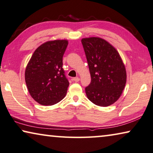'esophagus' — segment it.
<instances>
[{"label":"esophagus","instance_id":"1","mask_svg":"<svg viewBox=\"0 0 153 153\" xmlns=\"http://www.w3.org/2000/svg\"><path fill=\"white\" fill-rule=\"evenodd\" d=\"M74 79V80L75 82H79V77H74V79Z\"/></svg>","mask_w":153,"mask_h":153}]
</instances>
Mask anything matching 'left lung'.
<instances>
[{
    "mask_svg": "<svg viewBox=\"0 0 153 153\" xmlns=\"http://www.w3.org/2000/svg\"><path fill=\"white\" fill-rule=\"evenodd\" d=\"M91 77L85 88L88 99L95 105L108 106L120 98L126 82L125 65L117 49L103 38L82 39Z\"/></svg>",
    "mask_w": 153,
    "mask_h": 153,
    "instance_id": "obj_1",
    "label": "left lung"
}]
</instances>
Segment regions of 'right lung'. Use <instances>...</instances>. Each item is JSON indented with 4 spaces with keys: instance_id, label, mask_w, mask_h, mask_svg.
Returning a JSON list of instances; mask_svg holds the SVG:
<instances>
[{
    "instance_id": "1",
    "label": "right lung",
    "mask_w": 153,
    "mask_h": 153,
    "mask_svg": "<svg viewBox=\"0 0 153 153\" xmlns=\"http://www.w3.org/2000/svg\"><path fill=\"white\" fill-rule=\"evenodd\" d=\"M67 45V40L47 41L35 50L27 64V89L41 105H53L67 94L69 82L62 69V57Z\"/></svg>"
}]
</instances>
